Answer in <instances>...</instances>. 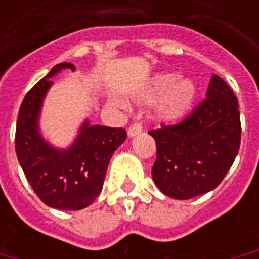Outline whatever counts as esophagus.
<instances>
[{"mask_svg": "<svg viewBox=\"0 0 259 259\" xmlns=\"http://www.w3.org/2000/svg\"><path fill=\"white\" fill-rule=\"evenodd\" d=\"M141 132H143V124L133 123L129 127V130H127V135H129V137H135V136L140 135Z\"/></svg>", "mask_w": 259, "mask_h": 259, "instance_id": "1", "label": "esophagus"}]
</instances>
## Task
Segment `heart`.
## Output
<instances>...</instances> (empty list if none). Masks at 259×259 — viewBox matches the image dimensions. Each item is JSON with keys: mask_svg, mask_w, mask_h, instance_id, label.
Wrapping results in <instances>:
<instances>
[{"mask_svg": "<svg viewBox=\"0 0 259 259\" xmlns=\"http://www.w3.org/2000/svg\"><path fill=\"white\" fill-rule=\"evenodd\" d=\"M197 97V85L193 80L179 77L176 73L154 76L139 93L143 102H157L155 116L159 120H170L187 112Z\"/></svg>", "mask_w": 259, "mask_h": 259, "instance_id": "b5f03b06", "label": "heart"}]
</instances>
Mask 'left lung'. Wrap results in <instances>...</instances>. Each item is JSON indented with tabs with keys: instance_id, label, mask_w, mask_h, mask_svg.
I'll list each match as a JSON object with an SVG mask.
<instances>
[{
	"instance_id": "1",
	"label": "left lung",
	"mask_w": 259,
	"mask_h": 259,
	"mask_svg": "<svg viewBox=\"0 0 259 259\" xmlns=\"http://www.w3.org/2000/svg\"><path fill=\"white\" fill-rule=\"evenodd\" d=\"M205 97L180 123L148 132L157 144L152 180L175 200L213 190L239 152L241 124L234 93L212 74Z\"/></svg>"
}]
</instances>
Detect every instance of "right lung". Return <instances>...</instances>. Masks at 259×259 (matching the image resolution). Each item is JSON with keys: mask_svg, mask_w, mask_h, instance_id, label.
Returning <instances> with one entry per match:
<instances>
[{"mask_svg": "<svg viewBox=\"0 0 259 259\" xmlns=\"http://www.w3.org/2000/svg\"><path fill=\"white\" fill-rule=\"evenodd\" d=\"M74 65H55L25 96L20 105L15 148L20 166L37 197L51 208L79 211L96 200L104 185L111 157L124 140L126 130L90 124L85 119L68 148L48 143L40 132V115L51 77Z\"/></svg>", "mask_w": 259, "mask_h": 259, "instance_id": "right-lung-1", "label": "right lung"}]
</instances>
